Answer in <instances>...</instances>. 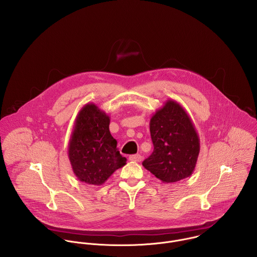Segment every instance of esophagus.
Returning a JSON list of instances; mask_svg holds the SVG:
<instances>
[{"mask_svg":"<svg viewBox=\"0 0 257 257\" xmlns=\"http://www.w3.org/2000/svg\"><path fill=\"white\" fill-rule=\"evenodd\" d=\"M128 160H130L131 162H136V163H140V162H142L143 158H142V156H141V155H133V156H130Z\"/></svg>","mask_w":257,"mask_h":257,"instance_id":"1","label":"esophagus"}]
</instances>
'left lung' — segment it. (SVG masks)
<instances>
[{
  "instance_id": "1",
  "label": "left lung",
  "mask_w": 257,
  "mask_h": 257,
  "mask_svg": "<svg viewBox=\"0 0 257 257\" xmlns=\"http://www.w3.org/2000/svg\"><path fill=\"white\" fill-rule=\"evenodd\" d=\"M153 154L145 169L165 183L177 182L192 174L200 151L199 137L186 110L168 99L150 121Z\"/></svg>"
}]
</instances>
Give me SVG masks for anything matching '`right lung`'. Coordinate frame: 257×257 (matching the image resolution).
<instances>
[{
    "instance_id": "obj_1",
    "label": "right lung",
    "mask_w": 257,
    "mask_h": 257,
    "mask_svg": "<svg viewBox=\"0 0 257 257\" xmlns=\"http://www.w3.org/2000/svg\"><path fill=\"white\" fill-rule=\"evenodd\" d=\"M109 116L92 102L79 111L68 146V155L79 180L101 185L126 159L116 149L109 132Z\"/></svg>"
}]
</instances>
